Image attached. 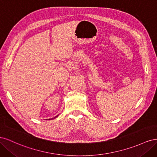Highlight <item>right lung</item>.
Returning a JSON list of instances; mask_svg holds the SVG:
<instances>
[{
    "instance_id": "right-lung-1",
    "label": "right lung",
    "mask_w": 157,
    "mask_h": 157,
    "mask_svg": "<svg viewBox=\"0 0 157 157\" xmlns=\"http://www.w3.org/2000/svg\"><path fill=\"white\" fill-rule=\"evenodd\" d=\"M58 115H57V116H56V117H54V118H51V119H54V118H56V117H58ZM49 120H50V119H49Z\"/></svg>"
}]
</instances>
